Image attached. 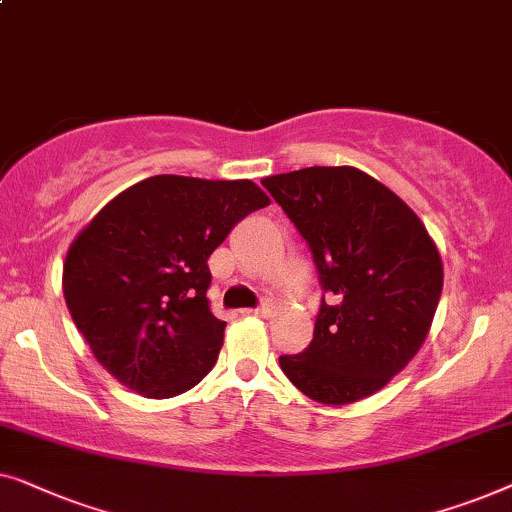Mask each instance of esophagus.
Returning a JSON list of instances; mask_svg holds the SVG:
<instances>
[{
	"label": "esophagus",
	"mask_w": 512,
	"mask_h": 512,
	"mask_svg": "<svg viewBox=\"0 0 512 512\" xmlns=\"http://www.w3.org/2000/svg\"><path fill=\"white\" fill-rule=\"evenodd\" d=\"M246 315H259V318H269V315L273 313V304H269V301H266V304H262V306H257V308H248V311H243Z\"/></svg>",
	"instance_id": "esophagus-1"
}]
</instances>
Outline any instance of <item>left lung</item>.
<instances>
[{
    "label": "left lung",
    "mask_w": 512,
    "mask_h": 512,
    "mask_svg": "<svg viewBox=\"0 0 512 512\" xmlns=\"http://www.w3.org/2000/svg\"><path fill=\"white\" fill-rule=\"evenodd\" d=\"M262 185L306 239L331 297L311 345L280 357V369L327 406L371 397L429 334L443 290L436 243L406 201L355 167H308Z\"/></svg>",
    "instance_id": "left-lung-1"
}]
</instances>
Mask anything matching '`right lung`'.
Listing matches in <instances>:
<instances>
[{"mask_svg": "<svg viewBox=\"0 0 512 512\" xmlns=\"http://www.w3.org/2000/svg\"><path fill=\"white\" fill-rule=\"evenodd\" d=\"M269 206L253 181L153 176L113 197L71 243L62 290L111 376L148 399L192 390L227 322L211 313L208 257L236 222Z\"/></svg>", "mask_w": 512, "mask_h": 512, "instance_id": "obj_1", "label": "right lung"}]
</instances>
